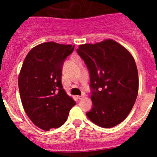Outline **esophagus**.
<instances>
[{
	"label": "esophagus",
	"instance_id": "esophagus-1",
	"mask_svg": "<svg viewBox=\"0 0 157 157\" xmlns=\"http://www.w3.org/2000/svg\"><path fill=\"white\" fill-rule=\"evenodd\" d=\"M85 98V96L84 95H82V96H78V99H79V100H82L83 99V98Z\"/></svg>",
	"mask_w": 157,
	"mask_h": 157
}]
</instances>
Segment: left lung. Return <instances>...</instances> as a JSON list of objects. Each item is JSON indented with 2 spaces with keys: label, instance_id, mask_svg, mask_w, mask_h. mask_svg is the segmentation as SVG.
<instances>
[{
  "label": "left lung",
  "instance_id": "left-lung-1",
  "mask_svg": "<svg viewBox=\"0 0 157 157\" xmlns=\"http://www.w3.org/2000/svg\"><path fill=\"white\" fill-rule=\"evenodd\" d=\"M77 52L90 77L93 108L87 117L104 128L120 124L130 112L138 94V73L134 57L112 39L80 45Z\"/></svg>",
  "mask_w": 157,
  "mask_h": 157
}]
</instances>
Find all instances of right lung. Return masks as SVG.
<instances>
[{
    "label": "right lung",
    "mask_w": 157,
    "mask_h": 157,
    "mask_svg": "<svg viewBox=\"0 0 157 157\" xmlns=\"http://www.w3.org/2000/svg\"><path fill=\"white\" fill-rule=\"evenodd\" d=\"M74 48L53 41L41 43L28 52L19 72L18 84L25 112L44 130L61 127L75 105L61 83L63 63Z\"/></svg>",
    "instance_id": "right-lung-1"
}]
</instances>
